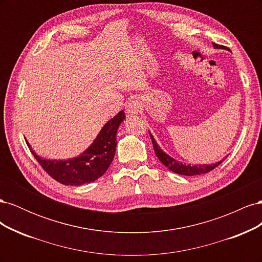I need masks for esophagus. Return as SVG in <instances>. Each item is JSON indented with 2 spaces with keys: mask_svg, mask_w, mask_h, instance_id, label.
Segmentation results:
<instances>
[{
  "mask_svg": "<svg viewBox=\"0 0 262 262\" xmlns=\"http://www.w3.org/2000/svg\"><path fill=\"white\" fill-rule=\"evenodd\" d=\"M140 109H141L140 102L137 99H132L128 102V104H126L125 113H126V115H129V116H134V115L139 114Z\"/></svg>",
  "mask_w": 262,
  "mask_h": 262,
  "instance_id": "obj_1",
  "label": "esophagus"
}]
</instances>
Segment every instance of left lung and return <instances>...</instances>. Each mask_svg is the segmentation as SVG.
<instances>
[{"mask_svg":"<svg viewBox=\"0 0 262 262\" xmlns=\"http://www.w3.org/2000/svg\"><path fill=\"white\" fill-rule=\"evenodd\" d=\"M213 47L215 49H222V48H223V46H220V45H216V43H213ZM149 137H150V139H152L154 152H155L158 160H160L169 170H171L172 172L179 173V175L195 176V175H202V173H207V172L213 170L215 167H217V166L221 163H223V161L226 158L225 157L222 161H220L217 163H214V164H203V165L184 164V163L176 161L175 158H172L167 153H165L164 150L161 148V146L157 144V142L155 141V139H154V137L152 136V134H150V132H149Z\"/></svg>","mask_w":262,"mask_h":262,"instance_id":"8db88e82","label":"left lung"}]
</instances>
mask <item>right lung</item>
<instances>
[{"label": "right lung", "mask_w": 262, "mask_h": 262, "mask_svg": "<svg viewBox=\"0 0 262 262\" xmlns=\"http://www.w3.org/2000/svg\"><path fill=\"white\" fill-rule=\"evenodd\" d=\"M124 119V112L121 110L105 123L81 155L69 160H47L36 154L27 140L26 143L38 163L54 180L67 186L90 184L104 175L112 164L117 148V131Z\"/></svg>", "instance_id": "add662e5"}]
</instances>
